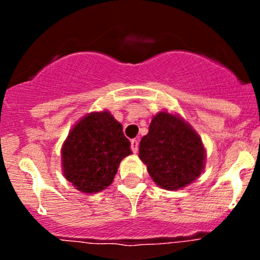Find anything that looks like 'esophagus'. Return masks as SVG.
<instances>
[{"mask_svg": "<svg viewBox=\"0 0 260 260\" xmlns=\"http://www.w3.org/2000/svg\"><path fill=\"white\" fill-rule=\"evenodd\" d=\"M138 140H132L131 141V148H132V151L135 152V153H137L138 152Z\"/></svg>", "mask_w": 260, "mask_h": 260, "instance_id": "obj_1", "label": "esophagus"}]
</instances>
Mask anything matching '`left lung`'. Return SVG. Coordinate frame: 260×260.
Masks as SVG:
<instances>
[{
	"label": "left lung",
	"mask_w": 260,
	"mask_h": 260,
	"mask_svg": "<svg viewBox=\"0 0 260 260\" xmlns=\"http://www.w3.org/2000/svg\"><path fill=\"white\" fill-rule=\"evenodd\" d=\"M138 156L157 186L179 190L203 174L206 154L196 131L180 115L164 111L152 118Z\"/></svg>",
	"instance_id": "obj_1"
}]
</instances>
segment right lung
Returning a JSON list of instances; mask_svg holds the SVG:
<instances>
[{
    "label": "right lung",
    "instance_id": "1",
    "mask_svg": "<svg viewBox=\"0 0 260 260\" xmlns=\"http://www.w3.org/2000/svg\"><path fill=\"white\" fill-rule=\"evenodd\" d=\"M131 153L122 124L108 111L91 112L72 128L61 147L62 172L81 192H101Z\"/></svg>",
    "mask_w": 260,
    "mask_h": 260
}]
</instances>
